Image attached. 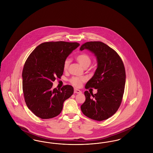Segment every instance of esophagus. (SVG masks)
<instances>
[{
	"instance_id": "34e87169",
	"label": "esophagus",
	"mask_w": 153,
	"mask_h": 153,
	"mask_svg": "<svg viewBox=\"0 0 153 153\" xmlns=\"http://www.w3.org/2000/svg\"><path fill=\"white\" fill-rule=\"evenodd\" d=\"M74 94H81V91L78 89H76V88H74Z\"/></svg>"
}]
</instances>
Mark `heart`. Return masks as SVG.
<instances>
[{
	"label": "heart",
	"mask_w": 153,
	"mask_h": 153,
	"mask_svg": "<svg viewBox=\"0 0 153 153\" xmlns=\"http://www.w3.org/2000/svg\"><path fill=\"white\" fill-rule=\"evenodd\" d=\"M76 60L78 61V62L84 68H87L89 66L91 65L92 62V58L91 57L85 53H81L79 55H77L76 57ZM70 59L69 58H66L64 62L63 67L64 71H67L69 68V66L70 65ZM86 81V79L84 77H73L71 80L70 82L76 87H79L82 82H85Z\"/></svg>",
	"instance_id": "heart-1"
}]
</instances>
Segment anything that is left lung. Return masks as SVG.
Returning a JSON list of instances; mask_svg holds the SVG:
<instances>
[{"instance_id": "1", "label": "left lung", "mask_w": 153, "mask_h": 153, "mask_svg": "<svg viewBox=\"0 0 153 153\" xmlns=\"http://www.w3.org/2000/svg\"><path fill=\"white\" fill-rule=\"evenodd\" d=\"M95 54L97 68L85 88L97 89L93 94L85 91V101L81 105L82 113L97 121L108 119L116 113L122 101L126 82L123 62L116 51L100 41L87 42L80 47Z\"/></svg>"}]
</instances>
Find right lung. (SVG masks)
Returning <instances> with one entry per match:
<instances>
[{
    "label": "right lung",
    "instance_id": "right-lung-1",
    "mask_svg": "<svg viewBox=\"0 0 153 153\" xmlns=\"http://www.w3.org/2000/svg\"><path fill=\"white\" fill-rule=\"evenodd\" d=\"M80 44L64 41L47 42L38 45L26 59L22 72L25 101L30 110L41 119L58 115L64 102L73 95L69 85L53 88V82L63 74L68 56Z\"/></svg>",
    "mask_w": 153,
    "mask_h": 153
}]
</instances>
